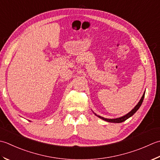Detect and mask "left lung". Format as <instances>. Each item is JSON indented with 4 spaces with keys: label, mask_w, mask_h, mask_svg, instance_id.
<instances>
[{
    "label": "left lung",
    "mask_w": 160,
    "mask_h": 160,
    "mask_svg": "<svg viewBox=\"0 0 160 160\" xmlns=\"http://www.w3.org/2000/svg\"><path fill=\"white\" fill-rule=\"evenodd\" d=\"M144 95H145V92H144V94H143L142 98H141V99L139 100V102H138V103L137 104V105L134 107V108H132V110H130V111L128 113H127L126 115H123V116H122V117H118V118H115V119H107V118H104V117H101V116H99V115H96L95 113H94V115H95L97 117H98L99 118L102 119L104 120V121L108 122H111V123H122V122H123L126 121V119H128V118H130V117H132L137 111H138V110L140 106H141L142 103V102H143V100H144Z\"/></svg>",
    "instance_id": "8db88e82"
}]
</instances>
